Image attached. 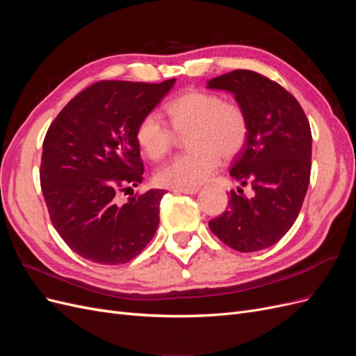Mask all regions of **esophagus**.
Returning a JSON list of instances; mask_svg holds the SVG:
<instances>
[{
	"label": "esophagus",
	"mask_w": 356,
	"mask_h": 356,
	"mask_svg": "<svg viewBox=\"0 0 356 356\" xmlns=\"http://www.w3.org/2000/svg\"><path fill=\"white\" fill-rule=\"evenodd\" d=\"M199 191V187H191V188H174V193H184V195H196Z\"/></svg>",
	"instance_id": "34e87169"
}]
</instances>
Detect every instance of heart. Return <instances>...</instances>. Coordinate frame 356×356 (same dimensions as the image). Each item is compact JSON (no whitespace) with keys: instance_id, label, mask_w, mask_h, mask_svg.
<instances>
[{"instance_id":"1","label":"heart","mask_w":356,"mask_h":356,"mask_svg":"<svg viewBox=\"0 0 356 356\" xmlns=\"http://www.w3.org/2000/svg\"><path fill=\"white\" fill-rule=\"evenodd\" d=\"M168 122L186 138L187 153L161 166L156 181L170 188H191L209 179L222 159L238 154L248 138V117L241 105L224 102L221 96L190 90L172 99L165 108ZM156 113H148L136 126V143L152 160H159L174 147L175 134Z\"/></svg>"}]
</instances>
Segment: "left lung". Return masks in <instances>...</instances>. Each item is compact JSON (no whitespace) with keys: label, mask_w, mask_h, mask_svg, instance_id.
<instances>
[{"label":"left lung","mask_w":356,"mask_h":356,"mask_svg":"<svg viewBox=\"0 0 356 356\" xmlns=\"http://www.w3.org/2000/svg\"><path fill=\"white\" fill-rule=\"evenodd\" d=\"M208 89L234 95L248 117V138L230 175L254 190L230 191L229 208L209 229L239 252L266 250L293 227L310 181L312 132L298 101L264 75L236 70L208 81Z\"/></svg>","instance_id":"obj_1"}]
</instances>
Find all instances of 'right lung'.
<instances>
[{"mask_svg":"<svg viewBox=\"0 0 356 356\" xmlns=\"http://www.w3.org/2000/svg\"><path fill=\"white\" fill-rule=\"evenodd\" d=\"M175 81L95 83L50 124L40 168L42 196L53 227L86 260L124 264L156 234L165 190L152 188L123 204L115 195L143 182L136 126Z\"/></svg>","mask_w":356,"mask_h":356,"instance_id":"1","label":"right lung"}]
</instances>
